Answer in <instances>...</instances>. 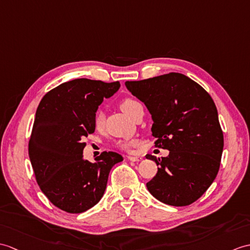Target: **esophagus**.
<instances>
[{
	"mask_svg": "<svg viewBox=\"0 0 250 250\" xmlns=\"http://www.w3.org/2000/svg\"><path fill=\"white\" fill-rule=\"evenodd\" d=\"M127 160H130L132 162H139L142 161L143 158L142 156H132V155H127Z\"/></svg>",
	"mask_w": 250,
	"mask_h": 250,
	"instance_id": "obj_1",
	"label": "esophagus"
}]
</instances>
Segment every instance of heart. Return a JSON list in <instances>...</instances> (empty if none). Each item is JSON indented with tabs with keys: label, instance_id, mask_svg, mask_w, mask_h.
<instances>
[{
	"label": "heart",
	"instance_id": "b5f03b06",
	"mask_svg": "<svg viewBox=\"0 0 250 250\" xmlns=\"http://www.w3.org/2000/svg\"><path fill=\"white\" fill-rule=\"evenodd\" d=\"M141 105V103L138 101L134 100L132 98H125L123 101L120 102V108L125 115L129 116L130 118H132V115L134 113L135 108ZM104 120H105V116H104L102 111H98L95 114L94 117V125L97 130H101L103 125H104ZM133 145H135L134 141H123L118 143V147L121 149H130Z\"/></svg>",
	"mask_w": 250,
	"mask_h": 250
}]
</instances>
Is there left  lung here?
I'll return each instance as SVG.
<instances>
[{"instance_id": "left-lung-1", "label": "left lung", "mask_w": 250, "mask_h": 250, "mask_svg": "<svg viewBox=\"0 0 250 250\" xmlns=\"http://www.w3.org/2000/svg\"><path fill=\"white\" fill-rule=\"evenodd\" d=\"M125 86L151 114L155 146L169 150L162 160L146 155L159 166L147 183L150 194L169 206L193 204L215 180L222 160L224 135L213 99L177 72L126 81Z\"/></svg>"}]
</instances>
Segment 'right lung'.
<instances>
[{
    "mask_svg": "<svg viewBox=\"0 0 250 250\" xmlns=\"http://www.w3.org/2000/svg\"><path fill=\"white\" fill-rule=\"evenodd\" d=\"M119 87V82L75 79L46 92L39 103L28 155L40 189L62 211L82 213L97 205L112 167L124 160L113 151L102 152L95 163L83 158V139L95 132L98 106Z\"/></svg>",
    "mask_w": 250,
    "mask_h": 250,
    "instance_id": "add662e5",
    "label": "right lung"
}]
</instances>
